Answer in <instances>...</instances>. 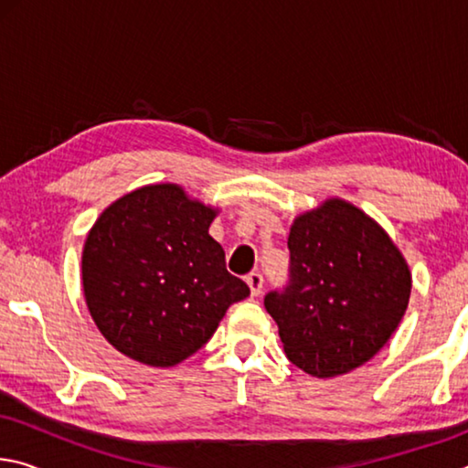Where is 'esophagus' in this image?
<instances>
[{"label": "esophagus", "mask_w": 468, "mask_h": 468, "mask_svg": "<svg viewBox=\"0 0 468 468\" xmlns=\"http://www.w3.org/2000/svg\"><path fill=\"white\" fill-rule=\"evenodd\" d=\"M245 282H248V287H250V291H251V295H253V297H258L260 292H262L264 279H262V274H260V272H251V274H248V279H245Z\"/></svg>", "instance_id": "esophagus-1"}]
</instances>
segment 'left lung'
I'll return each mask as SVG.
<instances>
[{
	"mask_svg": "<svg viewBox=\"0 0 468 468\" xmlns=\"http://www.w3.org/2000/svg\"><path fill=\"white\" fill-rule=\"evenodd\" d=\"M291 279L268 292L291 363L315 378L361 367L407 312L410 271L382 227L343 197L295 217L289 233Z\"/></svg>",
	"mask_w": 468,
	"mask_h": 468,
	"instance_id": "1",
	"label": "left lung"
}]
</instances>
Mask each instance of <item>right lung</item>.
<instances>
[{
  "mask_svg": "<svg viewBox=\"0 0 468 468\" xmlns=\"http://www.w3.org/2000/svg\"><path fill=\"white\" fill-rule=\"evenodd\" d=\"M215 206L177 184L132 189L101 212L82 250V289L101 335L125 357L173 367L250 295L208 235Z\"/></svg>",
  "mask_w": 468,
  "mask_h": 468,
  "instance_id": "right-lung-1",
  "label": "right lung"
}]
</instances>
